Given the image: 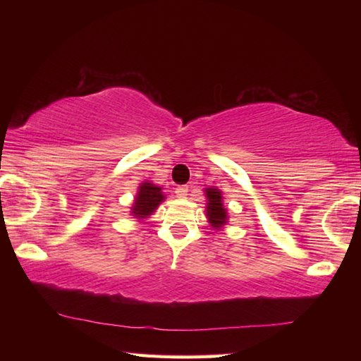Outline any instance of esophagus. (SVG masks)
Instances as JSON below:
<instances>
[{
  "mask_svg": "<svg viewBox=\"0 0 361 361\" xmlns=\"http://www.w3.org/2000/svg\"><path fill=\"white\" fill-rule=\"evenodd\" d=\"M175 194L176 195H178V197H186V195H188V186H178V188H176L175 189Z\"/></svg>",
  "mask_w": 361,
  "mask_h": 361,
  "instance_id": "esophagus-1",
  "label": "esophagus"
}]
</instances>
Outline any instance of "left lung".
<instances>
[{
  "mask_svg": "<svg viewBox=\"0 0 361 361\" xmlns=\"http://www.w3.org/2000/svg\"><path fill=\"white\" fill-rule=\"evenodd\" d=\"M205 197H207V207H205V216L213 229L219 231L224 224H228V209L223 204V192L219 191L216 186L204 188Z\"/></svg>",
  "mask_w": 361,
  "mask_h": 361,
  "instance_id": "8db88e82",
  "label": "left lung"
}]
</instances>
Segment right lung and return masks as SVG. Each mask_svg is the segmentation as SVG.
<instances>
[{
  "mask_svg": "<svg viewBox=\"0 0 361 361\" xmlns=\"http://www.w3.org/2000/svg\"><path fill=\"white\" fill-rule=\"evenodd\" d=\"M166 200V194L162 192V188L154 185L152 181H143L140 183L138 191L133 204L130 207V215L137 219V221H143V219L149 218L152 213L157 210V207Z\"/></svg>",
  "mask_w": 361,
  "mask_h": 361,
  "instance_id": "1",
  "label": "right lung"
}]
</instances>
